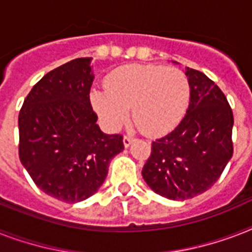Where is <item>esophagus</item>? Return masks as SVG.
Here are the masks:
<instances>
[{
  "mask_svg": "<svg viewBox=\"0 0 252 252\" xmlns=\"http://www.w3.org/2000/svg\"><path fill=\"white\" fill-rule=\"evenodd\" d=\"M134 141L133 137H130V136H124V138H123V144H124V146L126 148H129L130 144Z\"/></svg>",
  "mask_w": 252,
  "mask_h": 252,
  "instance_id": "obj_1",
  "label": "esophagus"
}]
</instances>
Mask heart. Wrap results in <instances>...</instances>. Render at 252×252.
Returning <instances> with one entry per match:
<instances>
[{"instance_id":"1","label":"heart","mask_w":252,"mask_h":252,"mask_svg":"<svg viewBox=\"0 0 252 252\" xmlns=\"http://www.w3.org/2000/svg\"><path fill=\"white\" fill-rule=\"evenodd\" d=\"M90 100L108 129L120 128L132 107L138 129L159 136L175 128L186 114L189 84L186 74L175 68L126 65L108 74L104 90H91Z\"/></svg>"}]
</instances>
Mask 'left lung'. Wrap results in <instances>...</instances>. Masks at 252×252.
Segmentation results:
<instances>
[{"mask_svg": "<svg viewBox=\"0 0 252 252\" xmlns=\"http://www.w3.org/2000/svg\"><path fill=\"white\" fill-rule=\"evenodd\" d=\"M176 64V63H175ZM189 104L179 126L152 144L142 178L168 200L208 191L233 157L234 118L226 96L204 73L186 68Z\"/></svg>", "mask_w": 252, "mask_h": 252, "instance_id": "8db88e82", "label": "left lung"}]
</instances>
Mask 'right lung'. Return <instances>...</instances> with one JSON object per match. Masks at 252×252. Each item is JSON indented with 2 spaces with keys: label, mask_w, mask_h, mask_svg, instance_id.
Instances as JSON below:
<instances>
[{
  "label": "right lung",
  "mask_w": 252,
  "mask_h": 252,
  "mask_svg": "<svg viewBox=\"0 0 252 252\" xmlns=\"http://www.w3.org/2000/svg\"><path fill=\"white\" fill-rule=\"evenodd\" d=\"M91 60L76 59L47 73L18 118L22 165L41 191L64 203L94 195L111 159L124 150L120 134L104 133L96 124L89 96Z\"/></svg>",
  "instance_id": "obj_1"
}]
</instances>
